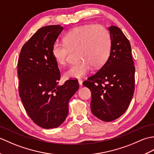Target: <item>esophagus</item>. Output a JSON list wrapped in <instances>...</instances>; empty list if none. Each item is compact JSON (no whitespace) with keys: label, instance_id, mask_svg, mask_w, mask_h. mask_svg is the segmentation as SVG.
Here are the masks:
<instances>
[{"label":"esophagus","instance_id":"obj_1","mask_svg":"<svg viewBox=\"0 0 154 154\" xmlns=\"http://www.w3.org/2000/svg\"><path fill=\"white\" fill-rule=\"evenodd\" d=\"M78 82H79V84L80 86H82L83 85V81L81 79H79L78 80Z\"/></svg>","mask_w":154,"mask_h":154}]
</instances>
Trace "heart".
I'll list each match as a JSON object with an SVG mask.
<instances>
[{
    "mask_svg": "<svg viewBox=\"0 0 154 154\" xmlns=\"http://www.w3.org/2000/svg\"><path fill=\"white\" fill-rule=\"evenodd\" d=\"M64 42H55L52 46V54L59 64H66L70 51H78V57L83 60L65 72L66 78L83 77L93 66L99 68L103 65L110 55V34L100 25L89 24L75 28L64 37Z\"/></svg>",
    "mask_w": 154,
    "mask_h": 154,
    "instance_id": "heart-1",
    "label": "heart"
}]
</instances>
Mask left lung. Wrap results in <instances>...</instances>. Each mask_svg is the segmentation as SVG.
<instances>
[{"mask_svg":"<svg viewBox=\"0 0 154 154\" xmlns=\"http://www.w3.org/2000/svg\"><path fill=\"white\" fill-rule=\"evenodd\" d=\"M109 57L83 85L91 91V109L104 122L116 120L126 112L134 92L135 67L131 45L119 28L109 27Z\"/></svg>","mask_w":154,"mask_h":154,"instance_id":"left-lung-1","label":"left lung"}]
</instances>
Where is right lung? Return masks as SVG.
I'll return each mask as SVG.
<instances>
[{"mask_svg":"<svg viewBox=\"0 0 154 154\" xmlns=\"http://www.w3.org/2000/svg\"><path fill=\"white\" fill-rule=\"evenodd\" d=\"M63 27L48 26L26 43L18 63L19 94L33 122L45 129L60 126L67 116L68 103L79 89L77 80L59 85L60 71L52 54V46Z\"/></svg>","mask_w":154,"mask_h":154,"instance_id":"obj_1","label":"right lung"}]
</instances>
